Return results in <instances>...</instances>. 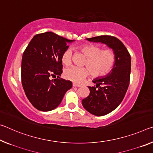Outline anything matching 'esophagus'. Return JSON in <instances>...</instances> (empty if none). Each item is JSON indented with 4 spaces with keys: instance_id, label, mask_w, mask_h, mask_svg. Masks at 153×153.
Segmentation results:
<instances>
[{
    "instance_id": "obj_1",
    "label": "esophagus",
    "mask_w": 153,
    "mask_h": 153,
    "mask_svg": "<svg viewBox=\"0 0 153 153\" xmlns=\"http://www.w3.org/2000/svg\"><path fill=\"white\" fill-rule=\"evenodd\" d=\"M73 86H74V87H80L81 85H79V84H77L76 83H73Z\"/></svg>"
}]
</instances>
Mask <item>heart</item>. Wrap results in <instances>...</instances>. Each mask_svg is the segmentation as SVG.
Wrapping results in <instances>:
<instances>
[{"instance_id":"obj_1","label":"heart","mask_w":153,"mask_h":153,"mask_svg":"<svg viewBox=\"0 0 153 153\" xmlns=\"http://www.w3.org/2000/svg\"><path fill=\"white\" fill-rule=\"evenodd\" d=\"M79 50L87 57L85 65L88 67L71 66L65 70L64 76L75 83H82L91 73L95 77H103L110 73L116 62V56L111 49L101 50L100 46L86 43L79 47ZM72 51L65 50L61 56L62 63L69 65L71 63Z\"/></svg>"}]
</instances>
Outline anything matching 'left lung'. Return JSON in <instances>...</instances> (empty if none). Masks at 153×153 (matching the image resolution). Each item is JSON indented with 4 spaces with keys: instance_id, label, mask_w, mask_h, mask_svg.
Listing matches in <instances>:
<instances>
[{
    "instance_id": "8db88e82",
    "label": "left lung",
    "mask_w": 153,
    "mask_h": 153,
    "mask_svg": "<svg viewBox=\"0 0 153 153\" xmlns=\"http://www.w3.org/2000/svg\"><path fill=\"white\" fill-rule=\"evenodd\" d=\"M86 39L107 45L116 56V62L111 71L107 76L94 79L96 87L88 86L89 95L82 101L88 112L97 116H104L114 110L125 97L129 85L131 56L124 44L113 36L101 35ZM98 87L99 88L96 89Z\"/></svg>"
}]
</instances>
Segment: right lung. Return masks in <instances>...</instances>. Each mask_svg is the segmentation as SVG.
Segmentation results:
<instances>
[{"label":"right lung","mask_w":153,"mask_h":153,"mask_svg":"<svg viewBox=\"0 0 153 153\" xmlns=\"http://www.w3.org/2000/svg\"><path fill=\"white\" fill-rule=\"evenodd\" d=\"M69 40L52 32L35 35L24 50L22 60V84L29 101L36 109L48 111L60 105L72 82L60 78L61 56ZM57 78L50 80V77Z\"/></svg>","instance_id":"obj_1"}]
</instances>
